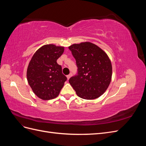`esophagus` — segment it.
Here are the masks:
<instances>
[{"label": "esophagus", "mask_w": 146, "mask_h": 146, "mask_svg": "<svg viewBox=\"0 0 146 146\" xmlns=\"http://www.w3.org/2000/svg\"><path fill=\"white\" fill-rule=\"evenodd\" d=\"M70 76H71V75H70V74H69V75H68V76H67V78H68V80H69V79L70 78Z\"/></svg>", "instance_id": "esophagus-1"}]
</instances>
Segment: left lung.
I'll return each instance as SVG.
<instances>
[{
    "instance_id": "obj_1",
    "label": "left lung",
    "mask_w": 146,
    "mask_h": 146,
    "mask_svg": "<svg viewBox=\"0 0 146 146\" xmlns=\"http://www.w3.org/2000/svg\"><path fill=\"white\" fill-rule=\"evenodd\" d=\"M76 60L77 75L69 82L80 98L92 100L102 95L111 80L112 66L108 56L90 42L74 44L69 47Z\"/></svg>"
}]
</instances>
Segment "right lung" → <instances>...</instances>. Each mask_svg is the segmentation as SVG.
Returning a JSON list of instances; mask_svg holds the SVG:
<instances>
[{
	"label": "right lung",
	"instance_id": "right-lung-1",
	"mask_svg": "<svg viewBox=\"0 0 146 146\" xmlns=\"http://www.w3.org/2000/svg\"><path fill=\"white\" fill-rule=\"evenodd\" d=\"M64 47L46 44L38 49L29 64L27 78L33 92L42 100L56 98L67 78L56 60Z\"/></svg>",
	"mask_w": 146,
	"mask_h": 146
}]
</instances>
